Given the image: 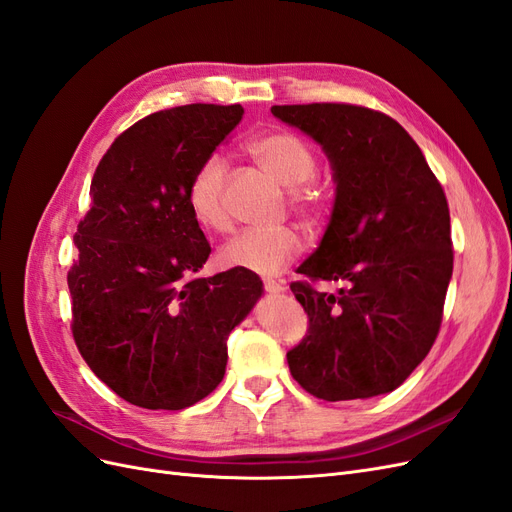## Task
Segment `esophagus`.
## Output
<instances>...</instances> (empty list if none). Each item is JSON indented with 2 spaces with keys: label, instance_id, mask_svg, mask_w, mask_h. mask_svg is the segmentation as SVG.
Returning <instances> with one entry per match:
<instances>
[{
  "label": "esophagus",
  "instance_id": "obj_1",
  "mask_svg": "<svg viewBox=\"0 0 512 512\" xmlns=\"http://www.w3.org/2000/svg\"><path fill=\"white\" fill-rule=\"evenodd\" d=\"M262 284H265V290H267L269 294H280V292L286 290L282 282H275V280H265Z\"/></svg>",
  "mask_w": 512,
  "mask_h": 512
}]
</instances>
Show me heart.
Returning <instances> with one entry per match:
<instances>
[{
    "label": "heart",
    "mask_w": 512,
    "mask_h": 512,
    "mask_svg": "<svg viewBox=\"0 0 512 512\" xmlns=\"http://www.w3.org/2000/svg\"><path fill=\"white\" fill-rule=\"evenodd\" d=\"M250 158L284 188H290V207L314 218L324 205V188L314 181L318 158L301 136L290 132H267L245 145ZM188 209L207 230L226 232L232 224L228 209V168L220 156H209L198 164L188 183ZM303 252V239L294 228H252L228 241L220 260L228 269L258 275L284 271Z\"/></svg>",
    "instance_id": "heart-1"
}]
</instances>
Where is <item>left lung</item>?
<instances>
[{
    "label": "left lung",
    "mask_w": 512,
    "mask_h": 512,
    "mask_svg": "<svg viewBox=\"0 0 512 512\" xmlns=\"http://www.w3.org/2000/svg\"><path fill=\"white\" fill-rule=\"evenodd\" d=\"M331 162L335 205L309 281H342L337 295L308 282L290 290L309 318L288 354L292 378L324 401L391 393L436 342L453 275L451 215L440 181L399 123L356 104L273 106Z\"/></svg>",
    "instance_id": "8db88e82"
}]
</instances>
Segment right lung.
Listing matches in <instances>:
<instances>
[{
	"instance_id": "right-lung-1",
	"label": "right lung",
	"mask_w": 512,
	"mask_h": 512,
	"mask_svg": "<svg viewBox=\"0 0 512 512\" xmlns=\"http://www.w3.org/2000/svg\"><path fill=\"white\" fill-rule=\"evenodd\" d=\"M243 117L241 104H185L136 121L102 156L68 271L72 335L121 399L183 410L215 391L228 335L262 282L230 269L188 280L211 247L188 209V183Z\"/></svg>"
}]
</instances>
